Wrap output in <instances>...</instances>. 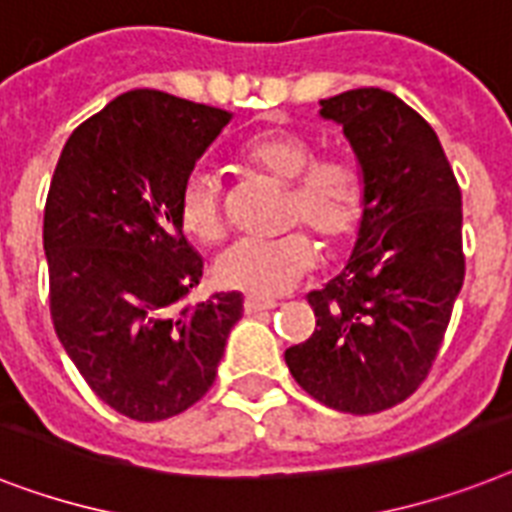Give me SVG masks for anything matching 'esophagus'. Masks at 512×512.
<instances>
[{"label": "esophagus", "instance_id": "esophagus-1", "mask_svg": "<svg viewBox=\"0 0 512 512\" xmlns=\"http://www.w3.org/2000/svg\"><path fill=\"white\" fill-rule=\"evenodd\" d=\"M277 301L275 298H259V296H245V314H259V312H267V309H275Z\"/></svg>", "mask_w": 512, "mask_h": 512}]
</instances>
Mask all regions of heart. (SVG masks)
<instances>
[{
    "mask_svg": "<svg viewBox=\"0 0 512 512\" xmlns=\"http://www.w3.org/2000/svg\"><path fill=\"white\" fill-rule=\"evenodd\" d=\"M243 158L280 182H290V216L327 240H341L362 216L357 171L338 158L314 161L312 145L296 134L264 132L245 142ZM179 219L192 237L214 243L224 235L222 185L214 171L192 169L179 192ZM317 267V248L304 232L261 240L243 237L214 261L219 285L251 296H280Z\"/></svg>",
    "mask_w": 512,
    "mask_h": 512,
    "instance_id": "obj_1",
    "label": "heart"
}]
</instances>
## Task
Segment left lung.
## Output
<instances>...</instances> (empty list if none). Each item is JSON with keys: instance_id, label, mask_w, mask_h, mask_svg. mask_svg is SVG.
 <instances>
[{"instance_id": "8db88e82", "label": "left lung", "mask_w": 512, "mask_h": 512, "mask_svg": "<svg viewBox=\"0 0 512 512\" xmlns=\"http://www.w3.org/2000/svg\"><path fill=\"white\" fill-rule=\"evenodd\" d=\"M362 174V216L346 267L306 301L312 338L285 365L325 407L372 415L425 380L465 277L463 195L431 124L396 94L320 100Z\"/></svg>"}]
</instances>
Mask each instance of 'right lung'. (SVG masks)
Wrapping results in <instances>:
<instances>
[{"mask_svg": "<svg viewBox=\"0 0 512 512\" xmlns=\"http://www.w3.org/2000/svg\"><path fill=\"white\" fill-rule=\"evenodd\" d=\"M230 110L158 89L118 94L68 137L44 208L55 333L116 412L174 418L216 378L243 293L182 298L203 259L182 235L179 192Z\"/></svg>", "mask_w": 512, "mask_h": 512, "instance_id": "right-lung-1", "label": "right lung"}]
</instances>
